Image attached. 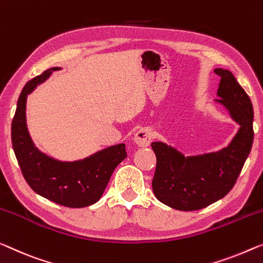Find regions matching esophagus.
<instances>
[{
  "instance_id": "esophagus-1",
  "label": "esophagus",
  "mask_w": 263,
  "mask_h": 263,
  "mask_svg": "<svg viewBox=\"0 0 263 263\" xmlns=\"http://www.w3.org/2000/svg\"><path fill=\"white\" fill-rule=\"evenodd\" d=\"M152 140H153L152 132L149 130V129H145V128L140 129V130L137 132L134 136L135 143L137 145H140V147H148V145L151 144Z\"/></svg>"
}]
</instances>
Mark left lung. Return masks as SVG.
Here are the masks:
<instances>
[{"instance_id":"left-lung-1","label":"left lung","mask_w":263,"mask_h":263,"mask_svg":"<svg viewBox=\"0 0 263 263\" xmlns=\"http://www.w3.org/2000/svg\"><path fill=\"white\" fill-rule=\"evenodd\" d=\"M221 78L216 102L227 108L240 129L227 148L211 154L185 157L163 142H153L156 169L153 192L157 200L177 211L208 207L234 187L254 140L253 104L229 70H214Z\"/></svg>"}]
</instances>
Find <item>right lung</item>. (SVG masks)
Masks as SVG:
<instances>
[{
  "label": "right lung",
  "mask_w": 263,
  "mask_h": 263,
  "mask_svg": "<svg viewBox=\"0 0 263 263\" xmlns=\"http://www.w3.org/2000/svg\"><path fill=\"white\" fill-rule=\"evenodd\" d=\"M58 69L46 70L23 87L11 122V143L24 180L35 193L64 207L82 208L102 196L114 169L127 157L126 144L111 145L75 162L54 160L35 147L26 123L27 96Z\"/></svg>",
  "instance_id": "add662e5"
}]
</instances>
